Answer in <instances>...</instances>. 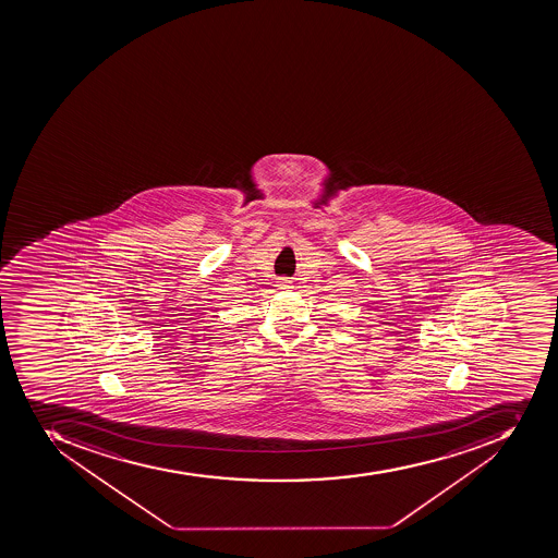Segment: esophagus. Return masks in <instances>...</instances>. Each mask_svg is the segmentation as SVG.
<instances>
[{
    "instance_id": "34e87169",
    "label": "esophagus",
    "mask_w": 558,
    "mask_h": 558,
    "mask_svg": "<svg viewBox=\"0 0 558 558\" xmlns=\"http://www.w3.org/2000/svg\"><path fill=\"white\" fill-rule=\"evenodd\" d=\"M277 286H279V290H290L291 281L288 277H281V279L277 281Z\"/></svg>"
}]
</instances>
